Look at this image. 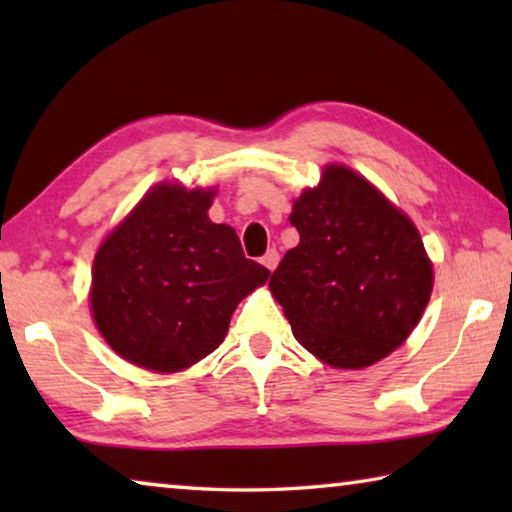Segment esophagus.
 <instances>
[{
    "label": "esophagus",
    "mask_w": 512,
    "mask_h": 512,
    "mask_svg": "<svg viewBox=\"0 0 512 512\" xmlns=\"http://www.w3.org/2000/svg\"><path fill=\"white\" fill-rule=\"evenodd\" d=\"M277 262H280V253H277V250H268V253L262 257V264L268 268V271H275Z\"/></svg>",
    "instance_id": "esophagus-1"
}]
</instances>
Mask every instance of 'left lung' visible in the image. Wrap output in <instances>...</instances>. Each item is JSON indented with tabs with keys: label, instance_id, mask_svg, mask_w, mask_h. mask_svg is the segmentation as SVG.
I'll return each mask as SVG.
<instances>
[{
	"label": "left lung",
	"instance_id": "left-lung-1",
	"mask_svg": "<svg viewBox=\"0 0 512 512\" xmlns=\"http://www.w3.org/2000/svg\"><path fill=\"white\" fill-rule=\"evenodd\" d=\"M300 232L268 289L293 336L325 366L361 370L409 339L433 291L411 216L366 176L329 162L289 216Z\"/></svg>",
	"mask_w": 512,
	"mask_h": 512
}]
</instances>
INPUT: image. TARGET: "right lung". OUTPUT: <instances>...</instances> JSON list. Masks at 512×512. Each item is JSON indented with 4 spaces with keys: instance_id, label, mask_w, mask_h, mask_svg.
I'll list each match as a JSON object with an SVG mask.
<instances>
[{
    "instance_id": "1",
    "label": "right lung",
    "mask_w": 512,
    "mask_h": 512,
    "mask_svg": "<svg viewBox=\"0 0 512 512\" xmlns=\"http://www.w3.org/2000/svg\"><path fill=\"white\" fill-rule=\"evenodd\" d=\"M219 185L162 180L101 239L90 314L121 359L183 372L223 343L232 311L271 271L244 257L235 228L210 219Z\"/></svg>"
}]
</instances>
